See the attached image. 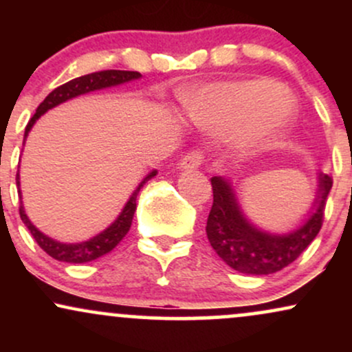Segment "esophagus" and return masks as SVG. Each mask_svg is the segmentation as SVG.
Returning a JSON list of instances; mask_svg holds the SVG:
<instances>
[{"label": "esophagus", "mask_w": 352, "mask_h": 352, "mask_svg": "<svg viewBox=\"0 0 352 352\" xmlns=\"http://www.w3.org/2000/svg\"><path fill=\"white\" fill-rule=\"evenodd\" d=\"M201 162H204V153L201 151H190L184 155V159L180 160V168L185 170H195L199 168Z\"/></svg>", "instance_id": "1"}]
</instances>
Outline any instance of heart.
<instances>
[{"mask_svg":"<svg viewBox=\"0 0 352 352\" xmlns=\"http://www.w3.org/2000/svg\"><path fill=\"white\" fill-rule=\"evenodd\" d=\"M187 116L204 125H235L246 148L273 142L288 127L294 102L285 87L265 80L212 86L187 100Z\"/></svg>","mask_w":352,"mask_h":352,"instance_id":"heart-1","label":"heart"}]
</instances>
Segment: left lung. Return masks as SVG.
<instances>
[{
	"instance_id": "obj_1",
	"label": "left lung",
	"mask_w": 352,
	"mask_h": 352,
	"mask_svg": "<svg viewBox=\"0 0 352 352\" xmlns=\"http://www.w3.org/2000/svg\"><path fill=\"white\" fill-rule=\"evenodd\" d=\"M333 179L319 173V190L309 220L289 235L260 232L240 212L228 182L212 177L213 205L207 220L212 248L228 266L246 274H270L293 263L316 238L324 220V207Z\"/></svg>"
}]
</instances>
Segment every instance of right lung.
<instances>
[{
  "mask_svg": "<svg viewBox=\"0 0 352 352\" xmlns=\"http://www.w3.org/2000/svg\"><path fill=\"white\" fill-rule=\"evenodd\" d=\"M140 72L137 71H99V72H92V74H86L80 76V78H76L69 80V82L63 84V86L56 87L54 91L50 92L46 96V99L39 104L38 109H36V114L31 117V120L26 125V131H24V140H26L28 134H30L31 127H33L36 120L41 117L44 112L50 111V109L59 106L60 102H66L67 99L76 98V96L86 94V92L91 91H98V89H104V87H111V86H117V84H124L127 80L132 79H139ZM155 170L148 173L145 179L140 182L139 187L135 188V192L132 193V197L129 199L127 204L120 213L119 218L111 225L107 230H104L102 233H99L98 236L91 238V240L82 241V243H76V245H67V243H59V241L52 240V238L46 236L44 233L39 232L38 228L34 227L33 223L30 221V218L26 217L24 213L23 204L19 205V217L24 221L28 230L31 232V235L36 240L41 248L46 252L50 256L54 258V260L59 261H66V263H87V261L96 260V258L102 256L114 250L117 243H119L122 238L127 235L129 228L132 225V218H134L135 208H137V195H139V190L147 184L148 180L155 175ZM16 185H19V173H16ZM19 197H21V192H19Z\"/></svg>",
  "mask_w": 352,
  "mask_h": 352,
  "instance_id": "add662e5",
  "label": "right lung"
}]
</instances>
